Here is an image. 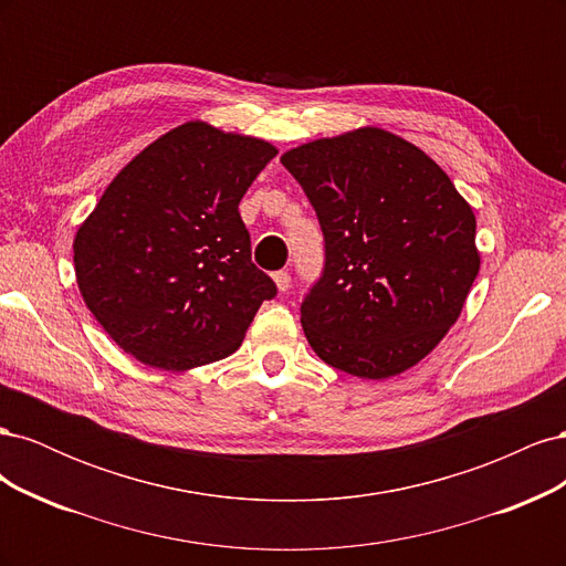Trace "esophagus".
Returning <instances> with one entry per match:
<instances>
[{
  "mask_svg": "<svg viewBox=\"0 0 566 566\" xmlns=\"http://www.w3.org/2000/svg\"><path fill=\"white\" fill-rule=\"evenodd\" d=\"M273 281H276L281 293H285V290L290 287V283H293V279H290L287 271H276V273H273Z\"/></svg>",
  "mask_w": 566,
  "mask_h": 566,
  "instance_id": "obj_1",
  "label": "esophagus"
}]
</instances>
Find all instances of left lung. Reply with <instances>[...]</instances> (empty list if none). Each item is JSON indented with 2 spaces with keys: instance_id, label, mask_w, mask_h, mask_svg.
I'll return each mask as SVG.
<instances>
[{
  "instance_id": "left-lung-1",
  "label": "left lung",
  "mask_w": 566,
  "mask_h": 566,
  "mask_svg": "<svg viewBox=\"0 0 566 566\" xmlns=\"http://www.w3.org/2000/svg\"><path fill=\"white\" fill-rule=\"evenodd\" d=\"M281 163L323 231L321 276L300 306L312 349L368 380L416 366L479 273L472 208L432 158L385 129L306 144Z\"/></svg>"
}]
</instances>
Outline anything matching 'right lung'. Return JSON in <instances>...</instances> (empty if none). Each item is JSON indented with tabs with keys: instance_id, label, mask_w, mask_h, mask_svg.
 Instances as JSON below:
<instances>
[{
	"instance_id": "right-lung-1",
	"label": "right lung",
	"mask_w": 566,
	"mask_h": 566,
	"mask_svg": "<svg viewBox=\"0 0 566 566\" xmlns=\"http://www.w3.org/2000/svg\"><path fill=\"white\" fill-rule=\"evenodd\" d=\"M273 158L266 142L186 123L139 153L80 227V293L142 364L186 370L219 361L276 297L238 212Z\"/></svg>"
}]
</instances>
